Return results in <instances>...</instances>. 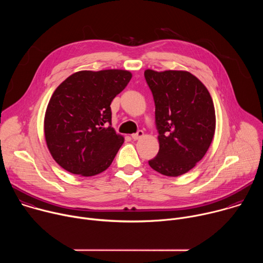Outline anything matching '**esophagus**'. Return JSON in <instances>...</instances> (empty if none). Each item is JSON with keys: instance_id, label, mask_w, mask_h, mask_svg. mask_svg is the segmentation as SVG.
I'll list each match as a JSON object with an SVG mask.
<instances>
[{"instance_id": "obj_1", "label": "esophagus", "mask_w": 263, "mask_h": 263, "mask_svg": "<svg viewBox=\"0 0 263 263\" xmlns=\"http://www.w3.org/2000/svg\"><path fill=\"white\" fill-rule=\"evenodd\" d=\"M142 136H143V131H142V130H138L135 134H132V135H131V137H132L134 140H137V139L141 138Z\"/></svg>"}]
</instances>
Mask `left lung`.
Masks as SVG:
<instances>
[{
  "instance_id": "left-lung-1",
  "label": "left lung",
  "mask_w": 263,
  "mask_h": 263,
  "mask_svg": "<svg viewBox=\"0 0 263 263\" xmlns=\"http://www.w3.org/2000/svg\"><path fill=\"white\" fill-rule=\"evenodd\" d=\"M155 102L159 152L148 161L156 172L181 176L205 156L215 131V110L208 89L190 71L144 70Z\"/></svg>"
}]
</instances>
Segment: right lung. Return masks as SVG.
Masks as SVG:
<instances>
[{
	"instance_id": "obj_1",
	"label": "right lung",
	"mask_w": 263,
	"mask_h": 263,
	"mask_svg": "<svg viewBox=\"0 0 263 263\" xmlns=\"http://www.w3.org/2000/svg\"><path fill=\"white\" fill-rule=\"evenodd\" d=\"M131 78L124 69L81 70L56 88L46 111L45 137L62 168L90 177L110 166L124 143L111 127L110 104Z\"/></svg>"
}]
</instances>
